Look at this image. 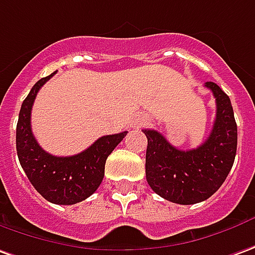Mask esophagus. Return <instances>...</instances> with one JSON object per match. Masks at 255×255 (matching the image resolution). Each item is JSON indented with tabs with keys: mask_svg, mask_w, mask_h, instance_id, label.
<instances>
[{
	"mask_svg": "<svg viewBox=\"0 0 255 255\" xmlns=\"http://www.w3.org/2000/svg\"><path fill=\"white\" fill-rule=\"evenodd\" d=\"M147 124H148V118L145 117V115H136V117L133 118L131 128H143Z\"/></svg>",
	"mask_w": 255,
	"mask_h": 255,
	"instance_id": "34e87169",
	"label": "esophagus"
}]
</instances>
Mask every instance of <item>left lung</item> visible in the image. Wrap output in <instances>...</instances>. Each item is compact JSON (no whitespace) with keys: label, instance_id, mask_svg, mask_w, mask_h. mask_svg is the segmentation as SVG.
Returning a JSON list of instances; mask_svg holds the SVG:
<instances>
[{"label":"left lung","instance_id":"1","mask_svg":"<svg viewBox=\"0 0 255 255\" xmlns=\"http://www.w3.org/2000/svg\"><path fill=\"white\" fill-rule=\"evenodd\" d=\"M217 103V115L208 138L193 150H179L152 129L147 136L145 178L150 187L168 201L196 204L210 198L225 182L236 157L238 126L231 98L217 83L207 82Z\"/></svg>","mask_w":255,"mask_h":255}]
</instances>
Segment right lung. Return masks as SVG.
<instances>
[{
	"label": "right lung",
	"mask_w": 255,
	"mask_h": 255,
	"mask_svg": "<svg viewBox=\"0 0 255 255\" xmlns=\"http://www.w3.org/2000/svg\"><path fill=\"white\" fill-rule=\"evenodd\" d=\"M55 75L37 82L24 98L16 125L19 162L30 183L50 203L71 205L90 197L104 178L105 161L128 131L108 134L94 141L87 150L72 157L51 155L38 145L31 131V107L38 90Z\"/></svg>",
	"instance_id": "right-lung-1"
}]
</instances>
